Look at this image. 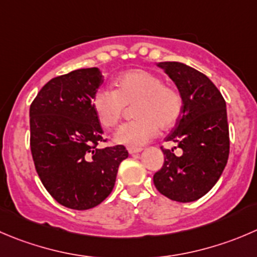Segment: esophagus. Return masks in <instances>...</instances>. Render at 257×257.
Wrapping results in <instances>:
<instances>
[{
  "label": "esophagus",
  "instance_id": "1",
  "mask_svg": "<svg viewBox=\"0 0 257 257\" xmlns=\"http://www.w3.org/2000/svg\"><path fill=\"white\" fill-rule=\"evenodd\" d=\"M128 152H129V154H132V156H134V154H138V153H141V152H142V148H138V149L129 148V149H128Z\"/></svg>",
  "mask_w": 257,
  "mask_h": 257
}]
</instances>
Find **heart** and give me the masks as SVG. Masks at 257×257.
Here are the masks:
<instances>
[{
	"label": "heart",
	"instance_id": "obj_1",
	"mask_svg": "<svg viewBox=\"0 0 257 257\" xmlns=\"http://www.w3.org/2000/svg\"><path fill=\"white\" fill-rule=\"evenodd\" d=\"M115 90L99 89L94 94L93 110L106 129L118 125L126 105H133L136 120L124 124L114 134V142L138 149L158 133L172 128L182 113V98L161 76L144 69L124 71L115 79Z\"/></svg>",
	"mask_w": 257,
	"mask_h": 257
}]
</instances>
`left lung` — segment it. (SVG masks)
Here are the masks:
<instances>
[{
    "label": "left lung",
    "instance_id": "left-lung-1",
    "mask_svg": "<svg viewBox=\"0 0 257 257\" xmlns=\"http://www.w3.org/2000/svg\"><path fill=\"white\" fill-rule=\"evenodd\" d=\"M157 66L173 80L182 98V114L166 138L182 149H164L163 167L156 172V188L169 200L193 202L205 196L220 179L230 153L227 111L220 90L205 75L177 61Z\"/></svg>",
    "mask_w": 257,
    "mask_h": 257
}]
</instances>
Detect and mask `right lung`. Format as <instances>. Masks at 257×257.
I'll list each match as a JSON object with an SVG mask.
<instances>
[{
    "label": "right lung",
    "instance_id": "obj_1",
    "mask_svg": "<svg viewBox=\"0 0 257 257\" xmlns=\"http://www.w3.org/2000/svg\"><path fill=\"white\" fill-rule=\"evenodd\" d=\"M104 78L98 68L51 79L30 106V146L35 168L50 195L73 210H89L113 191L124 146L98 148L103 129L93 110Z\"/></svg>",
    "mask_w": 257,
    "mask_h": 257
}]
</instances>
